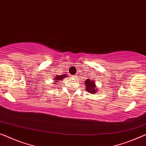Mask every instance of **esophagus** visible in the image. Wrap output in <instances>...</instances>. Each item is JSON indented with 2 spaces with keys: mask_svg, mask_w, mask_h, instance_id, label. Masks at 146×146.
Returning a JSON list of instances; mask_svg holds the SVG:
<instances>
[{
  "mask_svg": "<svg viewBox=\"0 0 146 146\" xmlns=\"http://www.w3.org/2000/svg\"><path fill=\"white\" fill-rule=\"evenodd\" d=\"M72 77H73V78H75V77H76V75H73V76H72Z\"/></svg>",
  "mask_w": 146,
  "mask_h": 146,
  "instance_id": "esophagus-1",
  "label": "esophagus"
}]
</instances>
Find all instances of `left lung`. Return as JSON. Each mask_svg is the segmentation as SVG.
I'll return each instance as SVG.
<instances>
[{"instance_id": "obj_1", "label": "left lung", "mask_w": 146, "mask_h": 146, "mask_svg": "<svg viewBox=\"0 0 146 146\" xmlns=\"http://www.w3.org/2000/svg\"><path fill=\"white\" fill-rule=\"evenodd\" d=\"M85 82V86H86V92L89 93H93L95 94L97 92V88H96V84L94 82V80H92L90 79H87Z\"/></svg>"}]
</instances>
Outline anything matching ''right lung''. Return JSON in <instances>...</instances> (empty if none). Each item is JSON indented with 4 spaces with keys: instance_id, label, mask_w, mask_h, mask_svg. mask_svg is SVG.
I'll return each instance as SVG.
<instances>
[{
    "instance_id": "1",
    "label": "right lung",
    "mask_w": 146,
    "mask_h": 146,
    "mask_svg": "<svg viewBox=\"0 0 146 146\" xmlns=\"http://www.w3.org/2000/svg\"><path fill=\"white\" fill-rule=\"evenodd\" d=\"M67 77V75H66V74H63L62 75H58L56 76V77L54 78V80H56L55 82H54V84L56 85V83H58L59 81H62V80L63 79H64V78H66Z\"/></svg>"
}]
</instances>
